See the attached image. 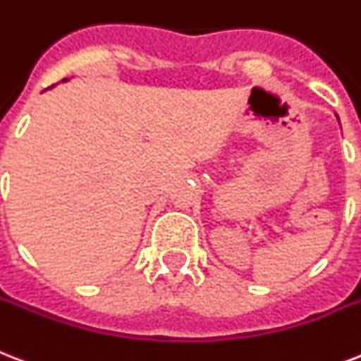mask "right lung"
Segmentation results:
<instances>
[{
  "label": "right lung",
  "instance_id": "obj_1",
  "mask_svg": "<svg viewBox=\"0 0 361 361\" xmlns=\"http://www.w3.org/2000/svg\"><path fill=\"white\" fill-rule=\"evenodd\" d=\"M63 81H68V79H63Z\"/></svg>",
  "mask_w": 361,
  "mask_h": 361
}]
</instances>
